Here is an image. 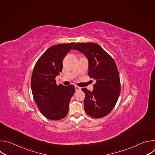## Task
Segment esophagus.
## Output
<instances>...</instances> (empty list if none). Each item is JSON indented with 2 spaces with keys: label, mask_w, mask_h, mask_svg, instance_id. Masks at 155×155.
I'll return each instance as SVG.
<instances>
[{
  "label": "esophagus",
  "mask_w": 155,
  "mask_h": 155,
  "mask_svg": "<svg viewBox=\"0 0 155 155\" xmlns=\"http://www.w3.org/2000/svg\"><path fill=\"white\" fill-rule=\"evenodd\" d=\"M75 90H76L77 91H80V90H81V87H80L77 86H75Z\"/></svg>",
  "instance_id": "1"
}]
</instances>
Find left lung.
I'll return each instance as SVG.
<instances>
[{
    "mask_svg": "<svg viewBox=\"0 0 155 155\" xmlns=\"http://www.w3.org/2000/svg\"><path fill=\"white\" fill-rule=\"evenodd\" d=\"M87 59L88 75L95 80L94 90L82 88L85 94L84 111L100 118L107 116L115 106L120 94V75L113 58L95 43H77L72 48Z\"/></svg>",
    "mask_w": 155,
    "mask_h": 155,
    "instance_id": "1",
    "label": "left lung"
}]
</instances>
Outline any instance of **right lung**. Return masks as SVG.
<instances>
[{"mask_svg":"<svg viewBox=\"0 0 155 155\" xmlns=\"http://www.w3.org/2000/svg\"><path fill=\"white\" fill-rule=\"evenodd\" d=\"M75 43L59 44L50 47L37 61L31 78V90L40 112L51 120L64 118L75 88L71 84L57 85L55 78L62 70L64 56Z\"/></svg>","mask_w":155,"mask_h":155,"instance_id":"obj_1","label":"right lung"}]
</instances>
